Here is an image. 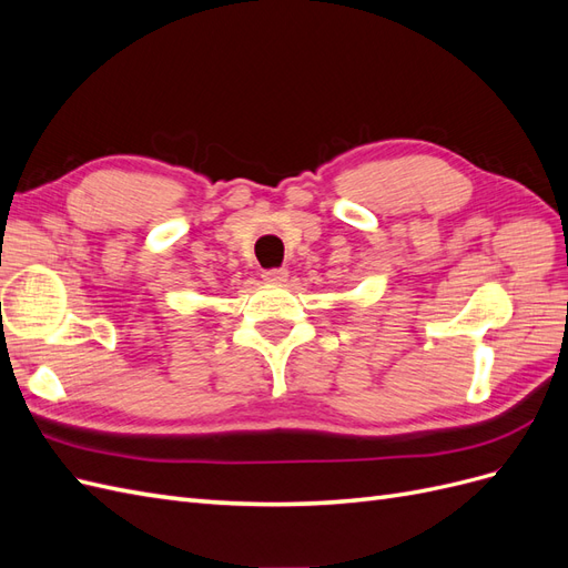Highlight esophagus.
<instances>
[{"instance_id":"esophagus-1","label":"esophagus","mask_w":568,"mask_h":568,"mask_svg":"<svg viewBox=\"0 0 568 568\" xmlns=\"http://www.w3.org/2000/svg\"><path fill=\"white\" fill-rule=\"evenodd\" d=\"M261 277H263L267 284H284L286 277H288V270H286V267H270V270H263Z\"/></svg>"}]
</instances>
